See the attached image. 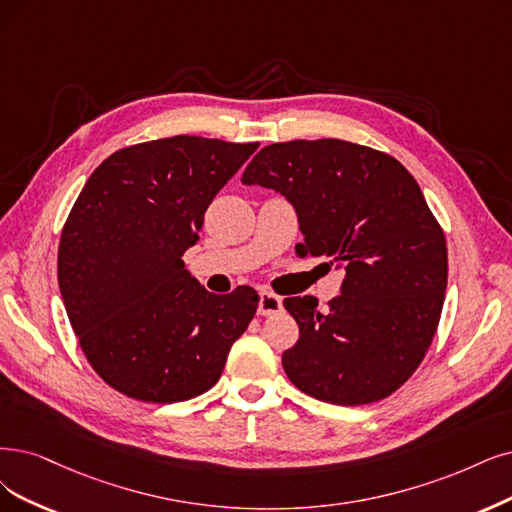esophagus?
<instances>
[{
	"mask_svg": "<svg viewBox=\"0 0 512 512\" xmlns=\"http://www.w3.org/2000/svg\"><path fill=\"white\" fill-rule=\"evenodd\" d=\"M259 314L263 316H274L282 310V299L270 291H261L259 293Z\"/></svg>",
	"mask_w": 512,
	"mask_h": 512,
	"instance_id": "obj_1",
	"label": "esophagus"
}]
</instances>
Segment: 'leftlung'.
<instances>
[{
	"instance_id": "8db88e82",
	"label": "left lung",
	"mask_w": 512,
	"mask_h": 512,
	"mask_svg": "<svg viewBox=\"0 0 512 512\" xmlns=\"http://www.w3.org/2000/svg\"><path fill=\"white\" fill-rule=\"evenodd\" d=\"M244 185L285 196L304 242L299 257L344 270L323 312L287 297L297 344L282 354L289 380L318 401L367 405L399 390L437 331L447 289V244L409 170L382 151L339 139L263 147Z\"/></svg>"
}]
</instances>
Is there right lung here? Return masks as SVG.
<instances>
[{"instance_id":"obj_1","label":"right lung","mask_w":512,"mask_h":512,"mask_svg":"<svg viewBox=\"0 0 512 512\" xmlns=\"http://www.w3.org/2000/svg\"><path fill=\"white\" fill-rule=\"evenodd\" d=\"M257 147L187 135L124 147L75 200L59 244L63 304L92 369L130 399L177 403L213 388L253 320L251 287L215 295L181 257Z\"/></svg>"}]
</instances>
